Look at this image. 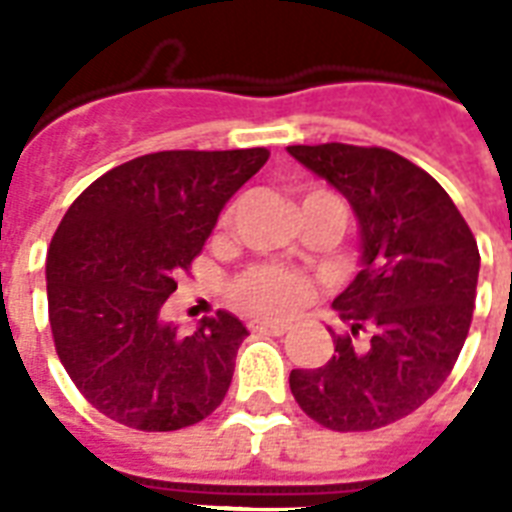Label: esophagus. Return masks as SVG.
<instances>
[{"label":"esophagus","mask_w":512,"mask_h":512,"mask_svg":"<svg viewBox=\"0 0 512 512\" xmlns=\"http://www.w3.org/2000/svg\"><path fill=\"white\" fill-rule=\"evenodd\" d=\"M252 332H271V335H287L292 324L289 321H281V319H255L252 324Z\"/></svg>","instance_id":"esophagus-1"}]
</instances>
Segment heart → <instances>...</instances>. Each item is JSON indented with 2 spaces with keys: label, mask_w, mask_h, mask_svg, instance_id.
I'll return each instance as SVG.
<instances>
[{
  "label": "heart",
  "mask_w": 512,
  "mask_h": 512,
  "mask_svg": "<svg viewBox=\"0 0 512 512\" xmlns=\"http://www.w3.org/2000/svg\"><path fill=\"white\" fill-rule=\"evenodd\" d=\"M321 196H329V193H311L305 199H321ZM236 297L252 311L289 313L311 297V284L300 273L279 268V265H260L236 281Z\"/></svg>",
  "instance_id": "heart-1"
}]
</instances>
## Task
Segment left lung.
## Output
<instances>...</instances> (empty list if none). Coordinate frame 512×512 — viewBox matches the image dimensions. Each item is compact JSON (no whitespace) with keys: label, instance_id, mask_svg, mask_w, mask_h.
<instances>
[{"label":"left lung","instance_id":"left-lung-1","mask_svg":"<svg viewBox=\"0 0 512 512\" xmlns=\"http://www.w3.org/2000/svg\"><path fill=\"white\" fill-rule=\"evenodd\" d=\"M335 185L358 223V273L335 297L350 335L289 388L329 430H374L420 409L452 372L468 337L481 257L465 217L425 170L388 148L289 146Z\"/></svg>","mask_w":512,"mask_h":512}]
</instances>
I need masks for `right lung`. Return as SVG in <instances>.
<instances>
[{
	"instance_id": "right-lung-1",
	"label": "right lung",
	"mask_w": 512,
	"mask_h": 512,
	"mask_svg": "<svg viewBox=\"0 0 512 512\" xmlns=\"http://www.w3.org/2000/svg\"><path fill=\"white\" fill-rule=\"evenodd\" d=\"M265 162V148L140 156L98 177L60 220L47 255L55 350L108 420L167 433L223 404L249 329L217 311L183 335L164 303Z\"/></svg>"
}]
</instances>
